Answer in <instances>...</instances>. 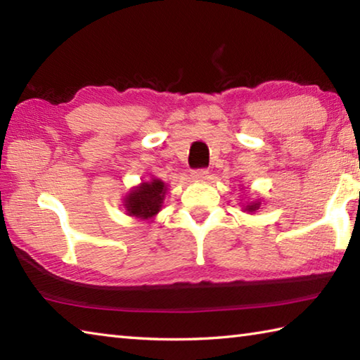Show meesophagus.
Masks as SVG:
<instances>
[{"label": "esophagus", "instance_id": "34e87169", "mask_svg": "<svg viewBox=\"0 0 360 360\" xmlns=\"http://www.w3.org/2000/svg\"><path fill=\"white\" fill-rule=\"evenodd\" d=\"M192 179L193 181H197V182H203V181H206L208 179V176H210V173L206 172V169H195V172H192Z\"/></svg>", "mask_w": 360, "mask_h": 360}]
</instances>
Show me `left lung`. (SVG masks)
Here are the masks:
<instances>
[{"label": "left lung", "instance_id": "left-lung-1", "mask_svg": "<svg viewBox=\"0 0 360 360\" xmlns=\"http://www.w3.org/2000/svg\"><path fill=\"white\" fill-rule=\"evenodd\" d=\"M243 206V211L249 212V214H254V212H257L262 206V198H255V200H248V202Z\"/></svg>", "mask_w": 360, "mask_h": 360}]
</instances>
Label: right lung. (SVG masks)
<instances>
[{
	"instance_id": "right-lung-1",
	"label": "right lung",
	"mask_w": 360,
	"mask_h": 360,
	"mask_svg": "<svg viewBox=\"0 0 360 360\" xmlns=\"http://www.w3.org/2000/svg\"><path fill=\"white\" fill-rule=\"evenodd\" d=\"M168 186L162 179L150 178L143 181L141 184L130 188L124 197L122 206L127 216H131L138 221H152L158 211H162L163 200L167 197Z\"/></svg>"
}]
</instances>
